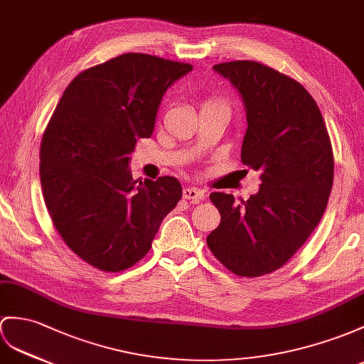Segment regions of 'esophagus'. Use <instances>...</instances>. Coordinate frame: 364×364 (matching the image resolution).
Instances as JSON below:
<instances>
[{"label":"esophagus","mask_w":364,"mask_h":364,"mask_svg":"<svg viewBox=\"0 0 364 364\" xmlns=\"http://www.w3.org/2000/svg\"><path fill=\"white\" fill-rule=\"evenodd\" d=\"M183 198L193 200V202H200V200H205L207 199V193L203 190H198V188H193V187H185L183 188Z\"/></svg>","instance_id":"obj_1"}]
</instances>
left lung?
Returning <instances> with one entry per match:
<instances>
[{
    "label": "left lung",
    "instance_id": "8db88e82",
    "mask_svg": "<svg viewBox=\"0 0 364 364\" xmlns=\"http://www.w3.org/2000/svg\"><path fill=\"white\" fill-rule=\"evenodd\" d=\"M241 94L247 131L241 161L261 173L249 200L211 193L220 224L211 253L237 277L282 267L320 224L333 183L331 137L314 97L296 80L258 61L213 66Z\"/></svg>",
    "mask_w": 364,
    "mask_h": 364
}]
</instances>
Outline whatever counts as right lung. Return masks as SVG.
I'll use <instances>...</instances> for the list:
<instances>
[{
	"mask_svg": "<svg viewBox=\"0 0 364 364\" xmlns=\"http://www.w3.org/2000/svg\"><path fill=\"white\" fill-rule=\"evenodd\" d=\"M191 69L129 52L80 73L52 114L40 148L44 202L66 245L95 269L139 262L182 198L176 177L134 181L128 166L164 94Z\"/></svg>",
	"mask_w": 364,
	"mask_h": 364,
	"instance_id": "add662e5",
	"label": "right lung"
}]
</instances>
